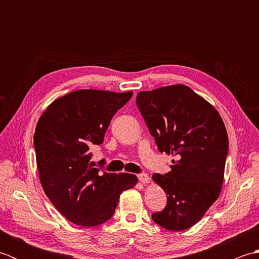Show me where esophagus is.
<instances>
[{
  "instance_id": "1",
  "label": "esophagus",
  "mask_w": 259,
  "mask_h": 259,
  "mask_svg": "<svg viewBox=\"0 0 259 259\" xmlns=\"http://www.w3.org/2000/svg\"><path fill=\"white\" fill-rule=\"evenodd\" d=\"M138 179H139L140 183L144 184V185L149 184V181H150L149 176H148L147 174H140V175H138Z\"/></svg>"
}]
</instances>
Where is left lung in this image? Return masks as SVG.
<instances>
[{
    "instance_id": "left-lung-1",
    "label": "left lung",
    "mask_w": 259,
    "mask_h": 259,
    "mask_svg": "<svg viewBox=\"0 0 259 259\" xmlns=\"http://www.w3.org/2000/svg\"><path fill=\"white\" fill-rule=\"evenodd\" d=\"M137 106L161 152L176 157L171 171L153 174L167 195L153 222L171 232L197 224L222 192L228 136L221 114L189 87L174 84L137 95Z\"/></svg>"
}]
</instances>
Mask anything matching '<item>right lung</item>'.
<instances>
[{
    "label": "right lung",
    "instance_id": "1",
    "mask_svg": "<svg viewBox=\"0 0 259 259\" xmlns=\"http://www.w3.org/2000/svg\"><path fill=\"white\" fill-rule=\"evenodd\" d=\"M133 91L76 90L56 99L38 119L34 147L38 178L46 195L69 222L96 227L112 217L122 191L136 175L102 172L90 162L112 117Z\"/></svg>",
    "mask_w": 259,
    "mask_h": 259
}]
</instances>
